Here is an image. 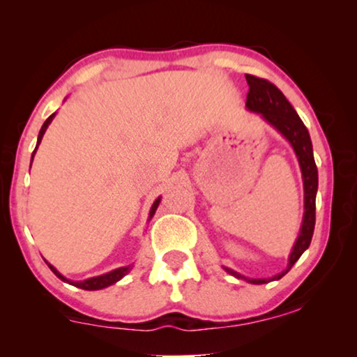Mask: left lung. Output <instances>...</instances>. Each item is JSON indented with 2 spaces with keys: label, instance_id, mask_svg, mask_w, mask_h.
Masks as SVG:
<instances>
[{
  "label": "left lung",
  "instance_id": "1",
  "mask_svg": "<svg viewBox=\"0 0 357 357\" xmlns=\"http://www.w3.org/2000/svg\"><path fill=\"white\" fill-rule=\"evenodd\" d=\"M245 79L248 87H250L247 94L245 107L253 114L260 115L263 120L268 121L273 128H276L289 141L296 153V158L299 160L302 182H304V216H302L299 236H297L296 243L292 245L289 261H287L284 270L271 278H247L241 273L231 270V268L224 266V270L229 275L237 278V280H245L250 284H266L270 281L281 280L310 245L315 227V197L317 188H319V172H317L309 130L302 123L294 107L289 104L284 94L275 84H271L266 79H261V77L245 75Z\"/></svg>",
  "mask_w": 357,
  "mask_h": 357
}]
</instances>
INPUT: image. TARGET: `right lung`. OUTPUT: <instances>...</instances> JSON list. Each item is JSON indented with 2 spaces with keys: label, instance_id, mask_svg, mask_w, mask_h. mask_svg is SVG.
Instances as JSON below:
<instances>
[{
  "label": "right lung",
  "instance_id": "1",
  "mask_svg": "<svg viewBox=\"0 0 357 357\" xmlns=\"http://www.w3.org/2000/svg\"><path fill=\"white\" fill-rule=\"evenodd\" d=\"M55 115H56V112H55V114H52L50 116H48V119L45 120V123L42 125L40 131H38L37 146H36V149H33V153H32L31 165H32L33 155H36V153H37L38 144H40V141H42V138H43V135H45V131H47V128H48V125L52 123V120L55 119ZM159 203H160V197H159L158 199H155V202L153 203V206H151V211H149V221H151V219H153L154 213H155V209H158V206H159ZM45 263L48 265V268H50V270H52L53 273H55V275H56L58 278H60L61 281L70 282V284L76 286V287H79V289H86V291H99V289H104V287H109V286H112V284H115L116 281H120L121 278L128 275V273L131 271V268H133V265H128V266H120V268H116V270H112V271H109V273H105V275L94 276V278H87V280H84V281H71V280H68V278L63 276L61 273L58 271L55 266L50 265V263H48L47 260H45Z\"/></svg>",
  "mask_w": 357,
  "mask_h": 357
}]
</instances>
